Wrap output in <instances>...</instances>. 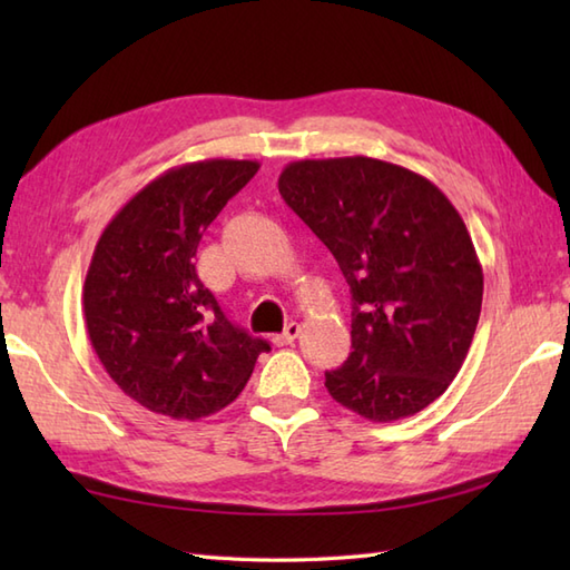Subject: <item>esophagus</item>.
Returning a JSON list of instances; mask_svg holds the SVG:
<instances>
[{
  "label": "esophagus",
  "mask_w": 570,
  "mask_h": 570,
  "mask_svg": "<svg viewBox=\"0 0 570 570\" xmlns=\"http://www.w3.org/2000/svg\"><path fill=\"white\" fill-rule=\"evenodd\" d=\"M298 333H301V325H298V323H288L286 331H284L282 335H274V337H272V343H274L276 347L292 345V343L296 341V337H298Z\"/></svg>",
  "instance_id": "obj_1"
}]
</instances>
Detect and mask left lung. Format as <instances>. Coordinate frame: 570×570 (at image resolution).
I'll use <instances>...</instances> for the list:
<instances>
[{
    "label": "left lung",
    "mask_w": 570,
    "mask_h": 570,
    "mask_svg": "<svg viewBox=\"0 0 570 570\" xmlns=\"http://www.w3.org/2000/svg\"><path fill=\"white\" fill-rule=\"evenodd\" d=\"M278 193L350 286L353 353L325 372L331 396L367 421L419 414L455 380L480 321L463 217L429 178L370 156L292 161Z\"/></svg>",
    "instance_id": "8db88e82"
}]
</instances>
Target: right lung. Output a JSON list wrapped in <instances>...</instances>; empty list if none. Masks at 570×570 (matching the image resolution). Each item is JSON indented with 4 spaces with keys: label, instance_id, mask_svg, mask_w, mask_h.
Listing matches in <instances>:
<instances>
[{
    "label": "right lung",
    "instance_id": "right-lung-1",
    "mask_svg": "<svg viewBox=\"0 0 570 570\" xmlns=\"http://www.w3.org/2000/svg\"><path fill=\"white\" fill-rule=\"evenodd\" d=\"M257 171L247 159L168 168L95 245L82 286L92 350L119 390L154 414L198 421L225 409L269 350L225 318L193 264L205 227Z\"/></svg>",
    "mask_w": 570,
    "mask_h": 570
}]
</instances>
